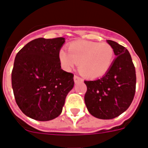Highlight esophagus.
<instances>
[{"label": "esophagus", "mask_w": 148, "mask_h": 148, "mask_svg": "<svg viewBox=\"0 0 148 148\" xmlns=\"http://www.w3.org/2000/svg\"><path fill=\"white\" fill-rule=\"evenodd\" d=\"M74 80L75 83H77L79 82V81H82V78L80 77L77 76V75H74Z\"/></svg>", "instance_id": "34e87169"}]
</instances>
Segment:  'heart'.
<instances>
[{"label": "heart", "instance_id": "b5f03b06", "mask_svg": "<svg viewBox=\"0 0 148 148\" xmlns=\"http://www.w3.org/2000/svg\"><path fill=\"white\" fill-rule=\"evenodd\" d=\"M58 58L65 71L72 70L77 64L83 76L97 78L103 76L110 69L114 50L106 42L76 41L68 45V52L60 50Z\"/></svg>", "mask_w": 148, "mask_h": 148}]
</instances>
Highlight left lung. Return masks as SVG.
I'll return each instance as SVG.
<instances>
[{"instance_id": "1", "label": "left lung", "mask_w": 148, "mask_h": 148, "mask_svg": "<svg viewBox=\"0 0 148 148\" xmlns=\"http://www.w3.org/2000/svg\"><path fill=\"white\" fill-rule=\"evenodd\" d=\"M116 56L109 71L99 79L84 80V96L89 112L100 119H112L130 106L136 88V74L128 49L107 40Z\"/></svg>"}]
</instances>
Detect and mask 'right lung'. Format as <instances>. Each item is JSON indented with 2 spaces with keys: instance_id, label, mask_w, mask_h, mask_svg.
I'll use <instances>...</instances> for the list:
<instances>
[{
  "instance_id": "add662e5",
  "label": "right lung",
  "mask_w": 148,
  "mask_h": 148,
  "mask_svg": "<svg viewBox=\"0 0 148 148\" xmlns=\"http://www.w3.org/2000/svg\"><path fill=\"white\" fill-rule=\"evenodd\" d=\"M64 39H36L16 55L12 88L20 110L31 119L49 121L58 117L74 87V74L62 70L58 58Z\"/></svg>"
}]
</instances>
